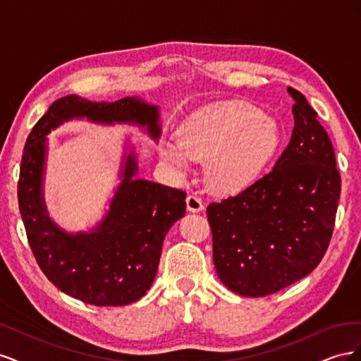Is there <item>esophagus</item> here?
Returning <instances> with one entry per match:
<instances>
[{
    "label": "esophagus",
    "instance_id": "obj_1",
    "mask_svg": "<svg viewBox=\"0 0 361 361\" xmlns=\"http://www.w3.org/2000/svg\"><path fill=\"white\" fill-rule=\"evenodd\" d=\"M187 207H188V211H191V212H200V211H203L204 206H203V202H202L199 195L190 194L187 197Z\"/></svg>",
    "mask_w": 361,
    "mask_h": 361
}]
</instances>
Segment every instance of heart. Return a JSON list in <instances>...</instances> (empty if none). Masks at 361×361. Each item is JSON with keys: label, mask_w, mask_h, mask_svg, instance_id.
<instances>
[{"label": "heart", "mask_w": 361, "mask_h": 361, "mask_svg": "<svg viewBox=\"0 0 361 361\" xmlns=\"http://www.w3.org/2000/svg\"><path fill=\"white\" fill-rule=\"evenodd\" d=\"M178 143H167L161 157L178 173L191 159L206 161V179L221 192H238L256 182L281 143L279 123L243 101L211 104L179 126Z\"/></svg>", "instance_id": "obj_1"}]
</instances>
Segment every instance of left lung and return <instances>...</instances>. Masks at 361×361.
<instances>
[{
  "instance_id": "8db88e82",
  "label": "left lung",
  "mask_w": 361,
  "mask_h": 361,
  "mask_svg": "<svg viewBox=\"0 0 361 361\" xmlns=\"http://www.w3.org/2000/svg\"><path fill=\"white\" fill-rule=\"evenodd\" d=\"M288 92L295 126L272 171L206 209L216 274L244 297H267L309 276L333 235L341 195L334 149L307 99Z\"/></svg>"
}]
</instances>
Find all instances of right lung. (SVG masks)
<instances>
[{
	"instance_id": "add662e5",
	"label": "right lung",
	"mask_w": 361,
	"mask_h": 361,
	"mask_svg": "<svg viewBox=\"0 0 361 361\" xmlns=\"http://www.w3.org/2000/svg\"><path fill=\"white\" fill-rule=\"evenodd\" d=\"M73 118L101 125H135L158 141L159 106L137 96L110 104L76 94L60 97L28 135L18 182L19 211L30 247L52 285L93 305L135 302L155 280L164 238L185 215L187 194L137 179V154L126 140L120 183L102 220L89 232H66L48 214L43 182L47 135Z\"/></svg>"
}]
</instances>
